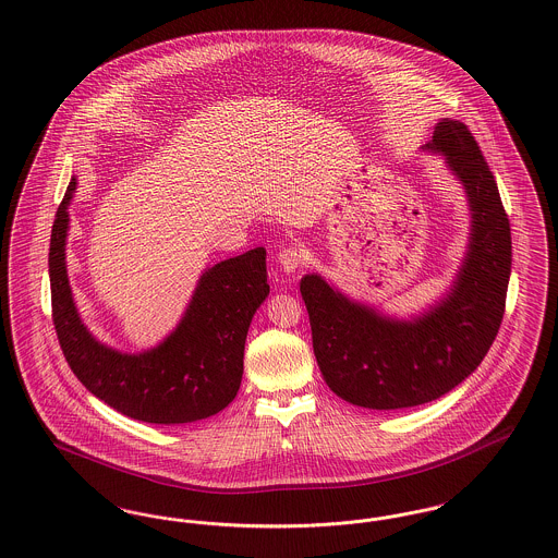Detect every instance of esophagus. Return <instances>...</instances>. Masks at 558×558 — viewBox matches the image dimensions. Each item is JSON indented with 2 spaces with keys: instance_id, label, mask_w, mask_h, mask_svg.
<instances>
[{
  "instance_id": "34e87169",
  "label": "esophagus",
  "mask_w": 558,
  "mask_h": 558,
  "mask_svg": "<svg viewBox=\"0 0 558 558\" xmlns=\"http://www.w3.org/2000/svg\"><path fill=\"white\" fill-rule=\"evenodd\" d=\"M278 259H280V266H282L284 271H294L296 267H301L307 262V255H305V248L292 244V246H284L280 251Z\"/></svg>"
}]
</instances>
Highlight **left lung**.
I'll use <instances>...</instances> for the list:
<instances>
[{
    "label": "left lung",
    "instance_id": "obj_1",
    "mask_svg": "<svg viewBox=\"0 0 558 558\" xmlns=\"http://www.w3.org/2000/svg\"><path fill=\"white\" fill-rule=\"evenodd\" d=\"M425 148L446 155L473 211L469 253L448 299L423 318L398 322L349 301L316 274L301 280L326 385L371 410L446 396L483 362L505 318L512 242L494 173L460 121H441Z\"/></svg>",
    "mask_w": 558,
    "mask_h": 558
}]
</instances>
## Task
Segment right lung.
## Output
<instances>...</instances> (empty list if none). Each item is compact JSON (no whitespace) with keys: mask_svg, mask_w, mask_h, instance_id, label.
Here are the masks:
<instances>
[{"mask_svg":"<svg viewBox=\"0 0 558 558\" xmlns=\"http://www.w3.org/2000/svg\"><path fill=\"white\" fill-rule=\"evenodd\" d=\"M73 190L75 180L56 211L48 259L53 328L71 371L89 393L133 421L184 425L217 414L239 393L246 332L269 292L266 248L205 271L186 316L157 349L119 353L89 335L69 287L64 242Z\"/></svg>","mask_w":558,"mask_h":558,"instance_id":"right-lung-1","label":"right lung"}]
</instances>
